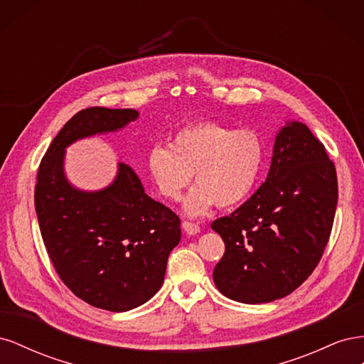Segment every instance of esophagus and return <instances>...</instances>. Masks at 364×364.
<instances>
[{
  "label": "esophagus",
  "mask_w": 364,
  "mask_h": 364,
  "mask_svg": "<svg viewBox=\"0 0 364 364\" xmlns=\"http://www.w3.org/2000/svg\"><path fill=\"white\" fill-rule=\"evenodd\" d=\"M182 230L185 235H197L200 232V226L191 223V222H183L182 223Z\"/></svg>",
  "instance_id": "34e87169"
}]
</instances>
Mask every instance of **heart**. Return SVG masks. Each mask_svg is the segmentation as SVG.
Returning a JSON list of instances; mask_svg holds the SVG:
<instances>
[{"label": "heart", "instance_id": "obj_1", "mask_svg": "<svg viewBox=\"0 0 364 364\" xmlns=\"http://www.w3.org/2000/svg\"><path fill=\"white\" fill-rule=\"evenodd\" d=\"M264 162V144L255 130L199 121L176 130L168 147L156 144L146 155L150 182L164 199L178 202L190 185L183 213L199 217L214 205L230 208L247 199Z\"/></svg>", "mask_w": 364, "mask_h": 364}]
</instances>
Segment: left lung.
Listing matches in <instances>:
<instances>
[{
	"label": "left lung",
	"mask_w": 364,
	"mask_h": 364,
	"mask_svg": "<svg viewBox=\"0 0 364 364\" xmlns=\"http://www.w3.org/2000/svg\"><path fill=\"white\" fill-rule=\"evenodd\" d=\"M337 174L323 144L301 121L274 138L267 179L211 228L225 241L214 269L218 291L243 304L290 294L310 277L331 234Z\"/></svg>",
	"instance_id": "obj_1"
}]
</instances>
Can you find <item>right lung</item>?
<instances>
[{"instance_id":"right-lung-1","label":"right lung","mask_w":364,"mask_h":364,"mask_svg":"<svg viewBox=\"0 0 364 364\" xmlns=\"http://www.w3.org/2000/svg\"><path fill=\"white\" fill-rule=\"evenodd\" d=\"M138 117L135 109L77 112L42 158L35 190L42 240L60 279L82 301L115 313L158 293L181 241V220L149 197L123 162L105 188H77L65 174V155L75 141L118 132Z\"/></svg>"}]
</instances>
